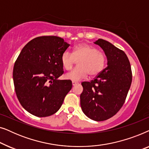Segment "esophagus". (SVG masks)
Instances as JSON below:
<instances>
[{
	"label": "esophagus",
	"mask_w": 149,
	"mask_h": 149,
	"mask_svg": "<svg viewBox=\"0 0 149 149\" xmlns=\"http://www.w3.org/2000/svg\"><path fill=\"white\" fill-rule=\"evenodd\" d=\"M72 83L73 86H74V85H77V84H79V83L77 82V81H72Z\"/></svg>",
	"instance_id": "1"
}]
</instances>
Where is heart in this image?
Masks as SVG:
<instances>
[{"instance_id":"b5f03b06","label":"heart","mask_w":149,"mask_h":149,"mask_svg":"<svg viewBox=\"0 0 149 149\" xmlns=\"http://www.w3.org/2000/svg\"><path fill=\"white\" fill-rule=\"evenodd\" d=\"M76 60H79L78 67L65 75L66 79L73 81L85 79L88 74L90 77H95L100 74L104 68L107 57L95 47L87 44H80L74 47L72 54L66 51L61 56L62 66L66 70L72 69Z\"/></svg>"}]
</instances>
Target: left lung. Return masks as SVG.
I'll use <instances>...</instances> for the list:
<instances>
[{"label":"left lung","instance_id":"8db88e82","mask_svg":"<svg viewBox=\"0 0 149 149\" xmlns=\"http://www.w3.org/2000/svg\"><path fill=\"white\" fill-rule=\"evenodd\" d=\"M94 43L104 52L108 66L93 80L81 83V107L87 117L102 121L113 117L123 107L131 86L132 72L123 51L100 38Z\"/></svg>","mask_w":149,"mask_h":149}]
</instances>
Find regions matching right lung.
I'll use <instances>...</instances> for the list:
<instances>
[{"mask_svg": "<svg viewBox=\"0 0 149 149\" xmlns=\"http://www.w3.org/2000/svg\"><path fill=\"white\" fill-rule=\"evenodd\" d=\"M70 45L56 36H38L24 46L13 67L17 99L28 113L38 117L54 115L72 89L63 73L61 56Z\"/></svg>", "mask_w": 149, "mask_h": 149, "instance_id": "right-lung-1", "label": "right lung"}]
</instances>
